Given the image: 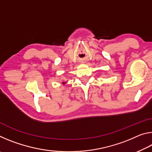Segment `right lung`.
Returning a JSON list of instances; mask_svg holds the SVG:
<instances>
[{
    "instance_id": "add662e5",
    "label": "right lung",
    "mask_w": 152,
    "mask_h": 152,
    "mask_svg": "<svg viewBox=\"0 0 152 152\" xmlns=\"http://www.w3.org/2000/svg\"><path fill=\"white\" fill-rule=\"evenodd\" d=\"M64 83H65V82H63V84H64Z\"/></svg>"
}]
</instances>
